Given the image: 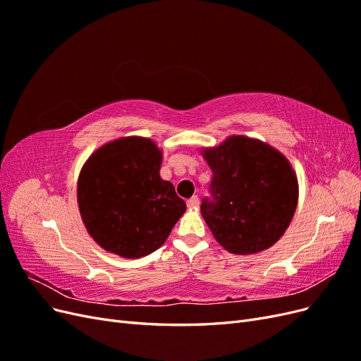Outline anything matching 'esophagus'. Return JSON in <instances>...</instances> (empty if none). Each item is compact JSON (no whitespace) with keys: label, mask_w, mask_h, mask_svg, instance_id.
<instances>
[{"label":"esophagus","mask_w":361,"mask_h":361,"mask_svg":"<svg viewBox=\"0 0 361 361\" xmlns=\"http://www.w3.org/2000/svg\"><path fill=\"white\" fill-rule=\"evenodd\" d=\"M187 206H188V207H197V206H199V197H197V195H192L191 199H188Z\"/></svg>","instance_id":"34e87169"}]
</instances>
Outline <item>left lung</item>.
I'll use <instances>...</instances> for the list:
<instances>
[{
    "label": "left lung",
    "mask_w": 361,
    "mask_h": 361,
    "mask_svg": "<svg viewBox=\"0 0 361 361\" xmlns=\"http://www.w3.org/2000/svg\"><path fill=\"white\" fill-rule=\"evenodd\" d=\"M202 154L212 170V199H203L200 211L218 244L233 255L274 245L298 203V180L286 157L244 135Z\"/></svg>",
    "instance_id": "1"
}]
</instances>
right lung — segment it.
<instances>
[{"instance_id":"right-lung-1","label":"right lung","mask_w":361,"mask_h":361,"mask_svg":"<svg viewBox=\"0 0 361 361\" xmlns=\"http://www.w3.org/2000/svg\"><path fill=\"white\" fill-rule=\"evenodd\" d=\"M162 152L154 141L125 137L87 159L78 178L80 214L87 232L104 250L126 259L154 253L187 204L162 180Z\"/></svg>"}]
</instances>
